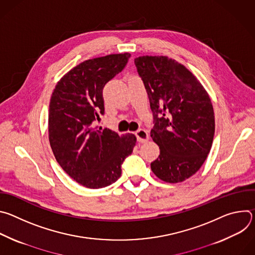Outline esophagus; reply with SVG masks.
Here are the masks:
<instances>
[{
    "instance_id": "esophagus-1",
    "label": "esophagus",
    "mask_w": 255,
    "mask_h": 255,
    "mask_svg": "<svg viewBox=\"0 0 255 255\" xmlns=\"http://www.w3.org/2000/svg\"><path fill=\"white\" fill-rule=\"evenodd\" d=\"M135 135H136L137 141H138L139 143H144V142H146V141L149 139L148 132H147L146 130H144V129L138 130V131L135 133Z\"/></svg>"
}]
</instances>
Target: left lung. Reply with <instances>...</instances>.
I'll return each mask as SVG.
<instances>
[{"instance_id":"obj_1","label":"left lung","mask_w":255,"mask_h":255,"mask_svg":"<svg viewBox=\"0 0 255 255\" xmlns=\"http://www.w3.org/2000/svg\"><path fill=\"white\" fill-rule=\"evenodd\" d=\"M153 115L151 137L160 154L150 166L170 184L195 174L212 147L215 116L209 95L192 72L166 56L134 59Z\"/></svg>"}]
</instances>
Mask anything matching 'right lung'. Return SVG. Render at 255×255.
I'll return each mask as SVG.
<instances>
[{
    "instance_id": "1",
    "label": "right lung",
    "mask_w": 255,
    "mask_h": 255,
    "mask_svg": "<svg viewBox=\"0 0 255 255\" xmlns=\"http://www.w3.org/2000/svg\"><path fill=\"white\" fill-rule=\"evenodd\" d=\"M130 56L110 54L80 63L57 83L50 99L48 132L55 159L89 189L115 183L135 146L133 134L120 137L110 129L93 128L105 113V85L124 69Z\"/></svg>"
}]
</instances>
